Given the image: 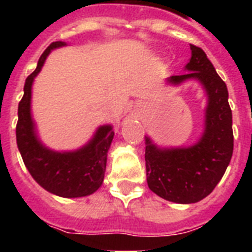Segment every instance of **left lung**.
I'll use <instances>...</instances> for the list:
<instances>
[{
    "label": "left lung",
    "mask_w": 252,
    "mask_h": 252,
    "mask_svg": "<svg viewBox=\"0 0 252 252\" xmlns=\"http://www.w3.org/2000/svg\"><path fill=\"white\" fill-rule=\"evenodd\" d=\"M192 57L187 74L172 76L170 82L180 84L197 78L208 93L205 132L191 148L161 150L146 137L145 165L148 186L162 199L179 204L196 203L207 197L221 178L233 156L234 136L226 84L200 47L191 44Z\"/></svg>",
    "instance_id": "8db88e82"
}]
</instances>
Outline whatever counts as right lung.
I'll list each match as a JSON object with an SVG mask.
<instances>
[{"instance_id":"1","label":"right lung","mask_w":252,"mask_h":252,"mask_svg":"<svg viewBox=\"0 0 252 252\" xmlns=\"http://www.w3.org/2000/svg\"><path fill=\"white\" fill-rule=\"evenodd\" d=\"M61 45H65L63 41L51 43L37 61L36 69L26 78L25 94L18 104L17 144L26 167L41 187L61 197H81L91 195L103 183L114 130L111 126H100L93 141L74 153L51 152L37 141L30 114L31 86L51 49Z\"/></svg>"}]
</instances>
